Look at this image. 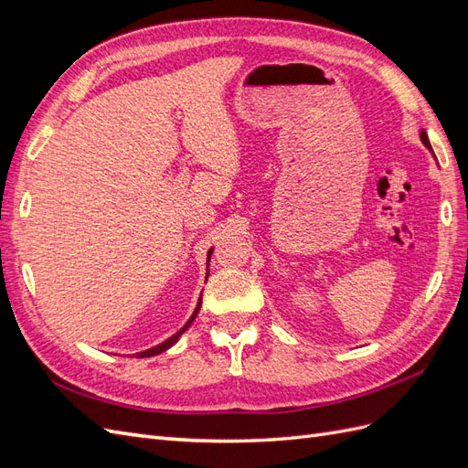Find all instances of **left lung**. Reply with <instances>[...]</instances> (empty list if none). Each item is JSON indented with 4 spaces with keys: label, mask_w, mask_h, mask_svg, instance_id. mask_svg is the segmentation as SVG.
<instances>
[{
    "label": "left lung",
    "mask_w": 468,
    "mask_h": 468,
    "mask_svg": "<svg viewBox=\"0 0 468 468\" xmlns=\"http://www.w3.org/2000/svg\"><path fill=\"white\" fill-rule=\"evenodd\" d=\"M420 138H421V143H423V146H426V148H428L430 152H433V150H431V144H430V138H428V133H426V131H423V129L420 131Z\"/></svg>",
    "instance_id": "1"
}]
</instances>
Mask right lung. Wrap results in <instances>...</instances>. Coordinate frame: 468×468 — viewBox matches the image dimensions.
Wrapping results in <instances>:
<instances>
[{
  "label": "right lung",
  "mask_w": 468,
  "mask_h": 468,
  "mask_svg": "<svg viewBox=\"0 0 468 468\" xmlns=\"http://www.w3.org/2000/svg\"><path fill=\"white\" fill-rule=\"evenodd\" d=\"M210 256H212V248L208 250V253H207V261H210ZM208 265V263H207ZM207 277H208V269H207ZM199 308H201V296H199V303H197V308L193 310V314H191V318L186 322V325H183V328L179 330V332H176L172 337H167L165 342H162L160 346H155V347H150V349H146V351H140V353H136V357H152V356H160V353H164L165 349H169L172 347L174 344H177V339L181 337V334L183 332H187V328L189 325L193 324V320L197 318V314H199Z\"/></svg>",
  "instance_id": "add662e5"
}]
</instances>
